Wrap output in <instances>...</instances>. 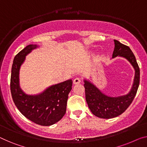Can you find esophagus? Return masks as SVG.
Instances as JSON below:
<instances>
[{
    "label": "esophagus",
    "instance_id": "1",
    "mask_svg": "<svg viewBox=\"0 0 147 147\" xmlns=\"http://www.w3.org/2000/svg\"><path fill=\"white\" fill-rule=\"evenodd\" d=\"M80 82L81 81H80V79L79 78H74L73 80V84H80Z\"/></svg>",
    "mask_w": 147,
    "mask_h": 147
}]
</instances>
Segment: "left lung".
I'll list each match as a JSON object with an SVG mask.
<instances>
[{
	"label": "left lung",
	"instance_id": "1",
	"mask_svg": "<svg viewBox=\"0 0 147 147\" xmlns=\"http://www.w3.org/2000/svg\"><path fill=\"white\" fill-rule=\"evenodd\" d=\"M115 47L112 58L121 57L127 60L135 69V77L133 86L125 95L111 97L105 94L92 82L84 80L86 100L92 113L98 117L111 119L121 115L132 103L136 95L140 81V70L136 58L128 46L114 39Z\"/></svg>",
	"mask_w": 147,
	"mask_h": 147
}]
</instances>
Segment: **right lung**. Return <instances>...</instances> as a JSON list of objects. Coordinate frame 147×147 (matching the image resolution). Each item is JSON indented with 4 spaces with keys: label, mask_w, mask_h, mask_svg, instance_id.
I'll use <instances>...</instances> for the list:
<instances>
[{
    "label": "right lung",
    "mask_w": 147,
    "mask_h": 147,
    "mask_svg": "<svg viewBox=\"0 0 147 147\" xmlns=\"http://www.w3.org/2000/svg\"><path fill=\"white\" fill-rule=\"evenodd\" d=\"M38 47V45H28L15 56L11 71L10 91L13 101L22 114L35 123L49 126L60 121L66 113L73 80L52 85L36 95L26 94L20 86V69L26 57Z\"/></svg>",
    "instance_id": "add662e5"
}]
</instances>
